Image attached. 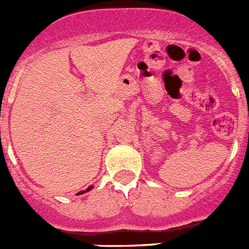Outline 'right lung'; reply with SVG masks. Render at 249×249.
<instances>
[{
  "label": "right lung",
  "instance_id": "right-lung-1",
  "mask_svg": "<svg viewBox=\"0 0 249 249\" xmlns=\"http://www.w3.org/2000/svg\"><path fill=\"white\" fill-rule=\"evenodd\" d=\"M92 189V185H90V187H88V189H85V190H82V192H79L78 193V195H82V194H84V193H88L89 192V190H91Z\"/></svg>",
  "mask_w": 249,
  "mask_h": 249
}]
</instances>
